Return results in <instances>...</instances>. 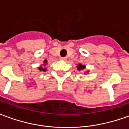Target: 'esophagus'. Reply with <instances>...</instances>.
Segmentation results:
<instances>
[{"instance_id":"esophagus-1","label":"esophagus","mask_w":129,"mask_h":129,"mask_svg":"<svg viewBox=\"0 0 129 129\" xmlns=\"http://www.w3.org/2000/svg\"><path fill=\"white\" fill-rule=\"evenodd\" d=\"M66 59H67L66 57H61V60H63V61H65V60H66Z\"/></svg>"}]
</instances>
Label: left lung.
Returning a JSON list of instances; mask_svg holds the SVG:
<instances>
[{
	"label": "left lung",
	"mask_w": 129,
	"mask_h": 129,
	"mask_svg": "<svg viewBox=\"0 0 129 129\" xmlns=\"http://www.w3.org/2000/svg\"><path fill=\"white\" fill-rule=\"evenodd\" d=\"M85 68V66L84 65H81V64H79L78 66H77V70H83Z\"/></svg>",
	"instance_id": "left-lung-1"
}]
</instances>
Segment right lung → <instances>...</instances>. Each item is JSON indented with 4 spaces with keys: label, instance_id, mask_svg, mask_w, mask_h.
Wrapping results in <instances>:
<instances>
[{
    "label": "right lung",
    "instance_id": "1",
    "mask_svg": "<svg viewBox=\"0 0 129 129\" xmlns=\"http://www.w3.org/2000/svg\"><path fill=\"white\" fill-rule=\"evenodd\" d=\"M45 63H47V60H45ZM45 66V65H44ZM39 70H41V71H45V68H43L42 67H39Z\"/></svg>",
    "mask_w": 129,
    "mask_h": 129
}]
</instances>
